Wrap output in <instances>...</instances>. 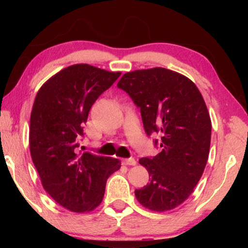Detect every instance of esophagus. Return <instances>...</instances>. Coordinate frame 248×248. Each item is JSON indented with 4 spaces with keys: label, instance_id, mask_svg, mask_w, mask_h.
I'll return each instance as SVG.
<instances>
[{
    "label": "esophagus",
    "instance_id": "obj_1",
    "mask_svg": "<svg viewBox=\"0 0 248 248\" xmlns=\"http://www.w3.org/2000/svg\"><path fill=\"white\" fill-rule=\"evenodd\" d=\"M124 165H132L133 166V165L137 164V161L133 157H129V158L124 159Z\"/></svg>",
    "mask_w": 248,
    "mask_h": 248
}]
</instances>
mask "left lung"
<instances>
[{"label": "left lung", "instance_id": "obj_1", "mask_svg": "<svg viewBox=\"0 0 248 248\" xmlns=\"http://www.w3.org/2000/svg\"><path fill=\"white\" fill-rule=\"evenodd\" d=\"M117 86L140 108L148 137L159 136V153L139 161L150 179L137 199L152 211L174 209L192 194L208 161L211 120L202 96L189 78L164 68L128 72Z\"/></svg>", "mask_w": 248, "mask_h": 248}]
</instances>
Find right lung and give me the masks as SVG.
<instances>
[{"instance_id":"right-lung-1","label":"right lung","mask_w":248,"mask_h":248,"mask_svg":"<svg viewBox=\"0 0 248 248\" xmlns=\"http://www.w3.org/2000/svg\"><path fill=\"white\" fill-rule=\"evenodd\" d=\"M120 72L75 64L48 79L33 103L29 148L45 190L73 212L92 211L102 202L109 176L119 159L78 152L93 104Z\"/></svg>"}]
</instances>
